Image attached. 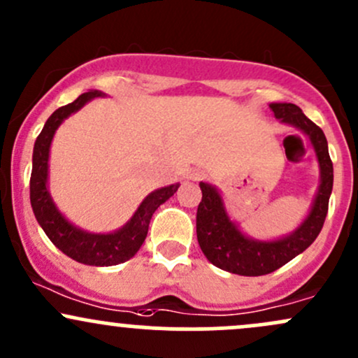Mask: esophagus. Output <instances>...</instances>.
<instances>
[{
	"mask_svg": "<svg viewBox=\"0 0 358 358\" xmlns=\"http://www.w3.org/2000/svg\"><path fill=\"white\" fill-rule=\"evenodd\" d=\"M189 178H191V179H194V180H198V179H203V178H205V172H201V171H194L193 174L189 176Z\"/></svg>",
	"mask_w": 358,
	"mask_h": 358,
	"instance_id": "obj_1",
	"label": "esophagus"
}]
</instances>
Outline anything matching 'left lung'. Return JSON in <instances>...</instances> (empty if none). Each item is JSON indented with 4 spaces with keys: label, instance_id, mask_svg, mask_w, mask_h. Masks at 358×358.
Masks as SVG:
<instances>
[{
    "label": "left lung",
    "instance_id": "obj_1",
    "mask_svg": "<svg viewBox=\"0 0 358 358\" xmlns=\"http://www.w3.org/2000/svg\"><path fill=\"white\" fill-rule=\"evenodd\" d=\"M270 109L276 119L301 129L309 138L317 157L321 182L306 220L290 236L276 241H256L245 237L227 215L224 199L217 187L199 182L203 193L196 213V236L199 248L211 264L236 275H268L306 251L316 241L324 225L329 196L333 191V162L329 159L328 141L322 129L314 124L295 103H270Z\"/></svg>",
    "mask_w": 358,
    "mask_h": 358
}]
</instances>
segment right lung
<instances>
[{"mask_svg":"<svg viewBox=\"0 0 358 358\" xmlns=\"http://www.w3.org/2000/svg\"><path fill=\"white\" fill-rule=\"evenodd\" d=\"M102 92L90 90L80 95L75 102L59 107L51 114L34 145L32 176H30V205L45 236L71 259L90 264V266H114V264L131 259L145 242L152 215L179 187V184H171V186L160 187L150 193L134 211L131 220L110 234L85 232L70 224L59 213L48 189L49 148H51L52 136L64 119L82 109L92 99L102 97Z\"/></svg>","mask_w":358,"mask_h":358,"instance_id":"1","label":"right lung"}]
</instances>
